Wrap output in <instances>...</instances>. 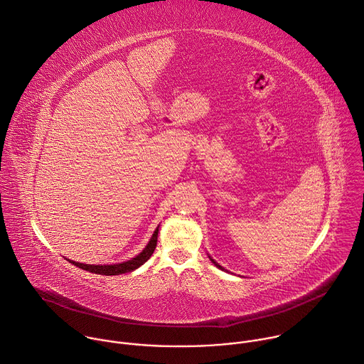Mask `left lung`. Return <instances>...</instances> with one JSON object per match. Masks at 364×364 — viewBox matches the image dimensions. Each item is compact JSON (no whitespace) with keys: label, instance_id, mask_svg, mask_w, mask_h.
I'll return each mask as SVG.
<instances>
[{"label":"left lung","instance_id":"1","mask_svg":"<svg viewBox=\"0 0 364 364\" xmlns=\"http://www.w3.org/2000/svg\"><path fill=\"white\" fill-rule=\"evenodd\" d=\"M210 260H212V263H215V266H218V267H219V269H223V267H222V266H219V264H218V263H216V262H215V260H213V259H210Z\"/></svg>","mask_w":364,"mask_h":364}]
</instances>
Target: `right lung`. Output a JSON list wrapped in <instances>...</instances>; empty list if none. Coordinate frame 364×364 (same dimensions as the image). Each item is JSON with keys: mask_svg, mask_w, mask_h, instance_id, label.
Instances as JSON below:
<instances>
[{"mask_svg": "<svg viewBox=\"0 0 364 364\" xmlns=\"http://www.w3.org/2000/svg\"><path fill=\"white\" fill-rule=\"evenodd\" d=\"M158 228L154 232L149 243L146 245V247L134 259L128 260V262H122V263H117V264H84V263H78L74 260H70L73 264L78 266L80 269L97 273V274H105V276H114V274H122V273H128L132 272L135 269H138L141 264H144L154 253L155 247H156V242H158Z\"/></svg>", "mask_w": 364, "mask_h": 364, "instance_id": "1", "label": "right lung"}]
</instances>
